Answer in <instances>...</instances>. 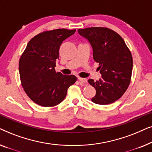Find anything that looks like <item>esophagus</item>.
I'll use <instances>...</instances> for the list:
<instances>
[{
  "mask_svg": "<svg viewBox=\"0 0 152 152\" xmlns=\"http://www.w3.org/2000/svg\"><path fill=\"white\" fill-rule=\"evenodd\" d=\"M78 80L80 82L82 83H86L87 82V79L86 78H82V77H78Z\"/></svg>",
  "mask_w": 152,
  "mask_h": 152,
  "instance_id": "1",
  "label": "esophagus"
}]
</instances>
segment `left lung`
Instances as JSON below:
<instances>
[{"mask_svg":"<svg viewBox=\"0 0 152 152\" xmlns=\"http://www.w3.org/2000/svg\"><path fill=\"white\" fill-rule=\"evenodd\" d=\"M79 34L89 41L93 59L99 64L102 78L89 79L96 94L91 99L95 104H109L120 99L131 82L133 68L132 53L120 35L104 27L79 29Z\"/></svg>","mask_w":152,"mask_h":152,"instance_id":"8db88e82","label":"left lung"}]
</instances>
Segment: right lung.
<instances>
[{
  "label": "right lung",
  "mask_w": 152,
  "mask_h": 152,
  "mask_svg": "<svg viewBox=\"0 0 152 152\" xmlns=\"http://www.w3.org/2000/svg\"><path fill=\"white\" fill-rule=\"evenodd\" d=\"M76 30L59 28L45 30L29 41L18 63L20 80L27 95L34 103L45 107L59 104L68 88L77 78L56 72L61 43Z\"/></svg>",
  "instance_id": "1"
}]
</instances>
